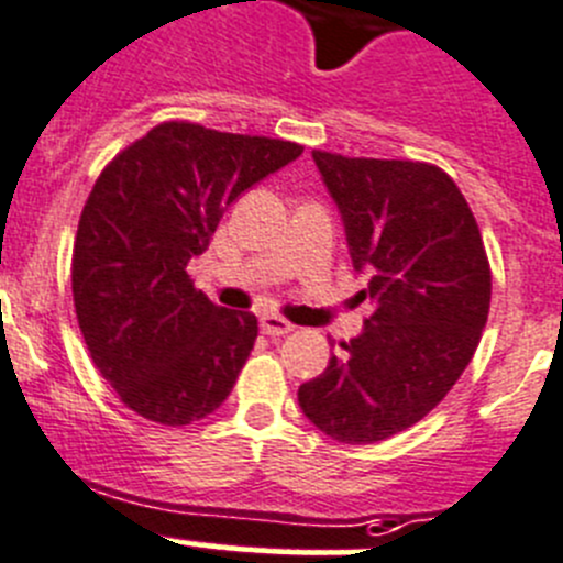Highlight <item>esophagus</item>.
<instances>
[{"instance_id": "esophagus-1", "label": "esophagus", "mask_w": 563, "mask_h": 563, "mask_svg": "<svg viewBox=\"0 0 563 563\" xmlns=\"http://www.w3.org/2000/svg\"><path fill=\"white\" fill-rule=\"evenodd\" d=\"M260 327L262 332L271 334V338H282V334H290L292 329H296L290 321H285V318H278V316H262Z\"/></svg>"}]
</instances>
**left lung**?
<instances>
[{"label": "left lung", "instance_id": "8db88e82", "mask_svg": "<svg viewBox=\"0 0 563 563\" xmlns=\"http://www.w3.org/2000/svg\"><path fill=\"white\" fill-rule=\"evenodd\" d=\"M357 273L363 332L298 388L303 416L340 443H376L421 421L481 343L492 271L455 180L421 162L312 153Z\"/></svg>", "mask_w": 563, "mask_h": 563}]
</instances>
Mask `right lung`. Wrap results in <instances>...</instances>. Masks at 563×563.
I'll return each instance as SVG.
<instances>
[{
    "label": "right lung",
    "mask_w": 563,
    "mask_h": 563,
    "mask_svg": "<svg viewBox=\"0 0 563 563\" xmlns=\"http://www.w3.org/2000/svg\"><path fill=\"white\" fill-rule=\"evenodd\" d=\"M301 153L282 139L164 122L102 169L77 223L71 292L97 371L133 412L184 427L231 394L256 316L211 303L187 265L242 192Z\"/></svg>",
    "instance_id": "add662e5"
}]
</instances>
